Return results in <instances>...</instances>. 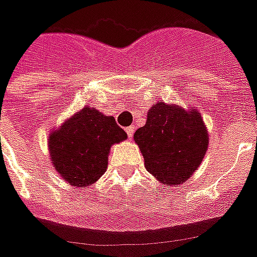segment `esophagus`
Returning a JSON list of instances; mask_svg holds the SVG:
<instances>
[{
    "instance_id": "34e87169",
    "label": "esophagus",
    "mask_w": 257,
    "mask_h": 257,
    "mask_svg": "<svg viewBox=\"0 0 257 257\" xmlns=\"http://www.w3.org/2000/svg\"><path fill=\"white\" fill-rule=\"evenodd\" d=\"M134 132H135L134 126H128V128H126V135H128L129 139H132V138H134Z\"/></svg>"
}]
</instances>
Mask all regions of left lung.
<instances>
[{
  "label": "left lung",
  "instance_id": "8db88e82",
  "mask_svg": "<svg viewBox=\"0 0 257 257\" xmlns=\"http://www.w3.org/2000/svg\"><path fill=\"white\" fill-rule=\"evenodd\" d=\"M145 167L168 186L189 180L204 160L209 138L201 112L158 101L147 112L145 126L134 135Z\"/></svg>",
  "mask_w": 257,
  "mask_h": 257
}]
</instances>
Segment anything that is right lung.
Listing matches in <instances>:
<instances>
[{
	"mask_svg": "<svg viewBox=\"0 0 257 257\" xmlns=\"http://www.w3.org/2000/svg\"><path fill=\"white\" fill-rule=\"evenodd\" d=\"M126 139L114 117L84 107L48 138L55 169L71 186L93 184L106 172L112 145Z\"/></svg>",
	"mask_w": 257,
	"mask_h": 257,
	"instance_id": "1",
	"label": "right lung"
}]
</instances>
